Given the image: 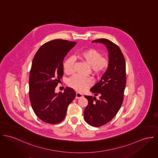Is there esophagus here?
<instances>
[{"mask_svg":"<svg viewBox=\"0 0 158 158\" xmlns=\"http://www.w3.org/2000/svg\"><path fill=\"white\" fill-rule=\"evenodd\" d=\"M83 96H84V95L82 93H81L79 92L76 93V99H79L81 98H82Z\"/></svg>","mask_w":158,"mask_h":158,"instance_id":"esophagus-1","label":"esophagus"}]
</instances>
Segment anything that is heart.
<instances>
[{
  "label": "heart",
  "instance_id": "b5f03b06",
  "mask_svg": "<svg viewBox=\"0 0 158 158\" xmlns=\"http://www.w3.org/2000/svg\"><path fill=\"white\" fill-rule=\"evenodd\" d=\"M77 56L89 65L90 70L96 75L103 74L109 66L108 59L102 56L101 53L94 48H88L79 52L77 53ZM73 58L70 57L66 59L63 64L64 72L68 74H71L73 71ZM93 82L90 77L74 75L69 79L68 85L76 90L83 91L90 87Z\"/></svg>",
  "mask_w": 158,
  "mask_h": 158
}]
</instances>
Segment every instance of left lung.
Returning <instances> with one entry per match:
<instances>
[{"instance_id":"obj_1","label":"left lung","mask_w":158,"mask_h":158,"mask_svg":"<svg viewBox=\"0 0 158 158\" xmlns=\"http://www.w3.org/2000/svg\"><path fill=\"white\" fill-rule=\"evenodd\" d=\"M92 42L104 44L109 53L107 70L90 89L95 96H85L88 104L84 110V119L89 125L98 127L110 122L121 107L126 85L125 60L119 47L108 39H99Z\"/></svg>"}]
</instances>
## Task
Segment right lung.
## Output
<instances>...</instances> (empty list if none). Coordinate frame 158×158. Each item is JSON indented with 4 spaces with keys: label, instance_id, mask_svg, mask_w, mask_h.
Wrapping results in <instances>:
<instances>
[{
    "label": "right lung",
    "instance_id": "1",
    "mask_svg": "<svg viewBox=\"0 0 158 158\" xmlns=\"http://www.w3.org/2000/svg\"><path fill=\"white\" fill-rule=\"evenodd\" d=\"M76 44L63 39H54L42 45L33 60L29 77V96L36 116L42 121L56 124L62 121L68 106L76 97L75 91L66 87L64 92H55L64 75V57Z\"/></svg>",
    "mask_w": 158,
    "mask_h": 158
}]
</instances>
